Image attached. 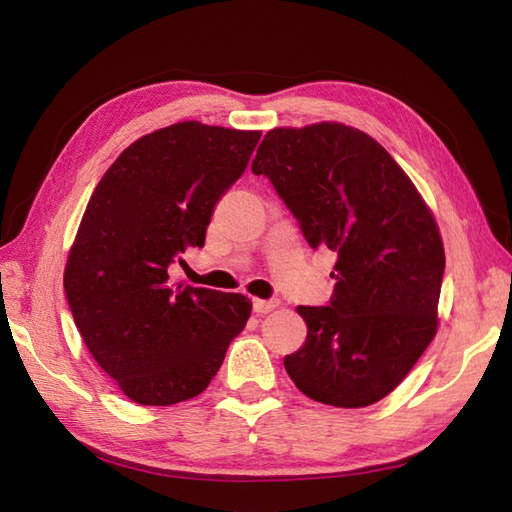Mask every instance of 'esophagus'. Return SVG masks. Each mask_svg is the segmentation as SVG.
Masks as SVG:
<instances>
[{
	"label": "esophagus",
	"instance_id": "34e87169",
	"mask_svg": "<svg viewBox=\"0 0 512 512\" xmlns=\"http://www.w3.org/2000/svg\"><path fill=\"white\" fill-rule=\"evenodd\" d=\"M277 306H279V301H275V299H270V301L253 299V310H255L257 314H268V312H273Z\"/></svg>",
	"mask_w": 512,
	"mask_h": 512
}]
</instances>
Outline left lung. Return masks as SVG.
<instances>
[{
	"label": "left lung",
	"instance_id": "8db88e82",
	"mask_svg": "<svg viewBox=\"0 0 512 512\" xmlns=\"http://www.w3.org/2000/svg\"><path fill=\"white\" fill-rule=\"evenodd\" d=\"M306 242L336 253L328 306H299L308 336L284 358L303 394L367 407L394 391L438 325L444 248L398 162L361 129L319 123L268 132L253 160Z\"/></svg>",
	"mask_w": 512,
	"mask_h": 512
}]
</instances>
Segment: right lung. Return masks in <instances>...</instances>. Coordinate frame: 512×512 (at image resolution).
<instances>
[{"label":"right lung","instance_id":"right-lung-1","mask_svg":"<svg viewBox=\"0 0 512 512\" xmlns=\"http://www.w3.org/2000/svg\"><path fill=\"white\" fill-rule=\"evenodd\" d=\"M259 136L176 123L129 145L96 184L63 288L94 361L138 405L202 394L250 317L244 295L171 284L169 273L204 246Z\"/></svg>","mask_w":512,"mask_h":512}]
</instances>
